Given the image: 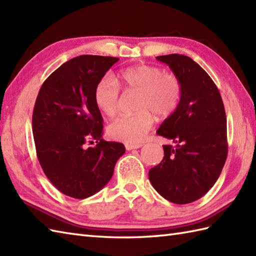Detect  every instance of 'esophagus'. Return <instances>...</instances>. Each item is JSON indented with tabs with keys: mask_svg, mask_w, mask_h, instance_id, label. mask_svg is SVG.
<instances>
[{
	"mask_svg": "<svg viewBox=\"0 0 256 256\" xmlns=\"http://www.w3.org/2000/svg\"><path fill=\"white\" fill-rule=\"evenodd\" d=\"M142 146H143V144H135V145L126 144V145H125V148H126L128 150H136V148H142Z\"/></svg>",
	"mask_w": 256,
	"mask_h": 256,
	"instance_id": "34e87169",
	"label": "esophagus"
}]
</instances>
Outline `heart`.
<instances>
[{"instance_id":"1","label":"heart","mask_w":256,"mask_h":256,"mask_svg":"<svg viewBox=\"0 0 256 256\" xmlns=\"http://www.w3.org/2000/svg\"><path fill=\"white\" fill-rule=\"evenodd\" d=\"M120 88L125 94H138L135 106L138 112L116 118L108 125V132L114 140L133 145L142 143L150 132L154 124L153 114L158 118L172 116L182 96V86L175 74L148 64L125 68L116 78H102L96 86V106L108 118L120 110Z\"/></svg>"}]
</instances>
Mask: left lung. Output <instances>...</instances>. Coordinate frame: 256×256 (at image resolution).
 Listing matches in <instances>:
<instances>
[{
  "instance_id": "obj_1",
  "label": "left lung",
  "mask_w": 256,
  "mask_h": 256,
  "mask_svg": "<svg viewBox=\"0 0 256 256\" xmlns=\"http://www.w3.org/2000/svg\"><path fill=\"white\" fill-rule=\"evenodd\" d=\"M182 86L179 104L157 130L175 146L162 145L164 158L148 172L152 186L170 202L186 204L202 197L219 178L228 155L226 116L220 92L192 58L158 56Z\"/></svg>"
}]
</instances>
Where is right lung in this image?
<instances>
[{
  "mask_svg": "<svg viewBox=\"0 0 256 256\" xmlns=\"http://www.w3.org/2000/svg\"><path fill=\"white\" fill-rule=\"evenodd\" d=\"M116 57L81 55L56 69L38 92L32 112L37 158L59 192L76 199L96 194L112 178L122 143L103 140L94 90ZM97 143L88 148V144Z\"/></svg>",
  "mask_w": 256,
  "mask_h": 256,
  "instance_id": "obj_1",
  "label": "right lung"
}]
</instances>
